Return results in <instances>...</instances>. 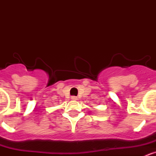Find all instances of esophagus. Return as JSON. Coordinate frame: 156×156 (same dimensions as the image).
Returning <instances> with one entry per match:
<instances>
[{"label": "esophagus", "instance_id": "esophagus-1", "mask_svg": "<svg viewBox=\"0 0 156 156\" xmlns=\"http://www.w3.org/2000/svg\"><path fill=\"white\" fill-rule=\"evenodd\" d=\"M71 98H72V100H77L76 96H72Z\"/></svg>", "mask_w": 156, "mask_h": 156}]
</instances>
